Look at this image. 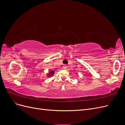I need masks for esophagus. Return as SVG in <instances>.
Instances as JSON below:
<instances>
[{
    "label": "esophagus",
    "instance_id": "34e87169",
    "mask_svg": "<svg viewBox=\"0 0 125 125\" xmlns=\"http://www.w3.org/2000/svg\"><path fill=\"white\" fill-rule=\"evenodd\" d=\"M67 68V66L66 65H65L63 66V69H66Z\"/></svg>",
    "mask_w": 125,
    "mask_h": 125
}]
</instances>
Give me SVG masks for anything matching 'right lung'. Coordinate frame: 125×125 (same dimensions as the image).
<instances>
[{"instance_id":"obj_1","label":"right lung","mask_w":125,"mask_h":125,"mask_svg":"<svg viewBox=\"0 0 125 125\" xmlns=\"http://www.w3.org/2000/svg\"><path fill=\"white\" fill-rule=\"evenodd\" d=\"M54 71L53 70H52L50 72V73H49V74L48 75V76H51V75H52L54 74Z\"/></svg>"}]
</instances>
